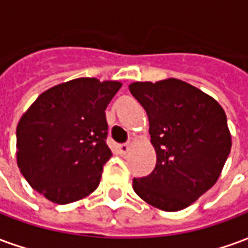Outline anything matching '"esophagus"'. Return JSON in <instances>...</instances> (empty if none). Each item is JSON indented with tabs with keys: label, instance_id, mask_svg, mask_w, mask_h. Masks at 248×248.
<instances>
[{
	"label": "esophagus",
	"instance_id": "34e87169",
	"mask_svg": "<svg viewBox=\"0 0 248 248\" xmlns=\"http://www.w3.org/2000/svg\"><path fill=\"white\" fill-rule=\"evenodd\" d=\"M118 150H119V153L122 154V155H124V154H127V153L130 151V146L126 145V143H124V145H119Z\"/></svg>",
	"mask_w": 248,
	"mask_h": 248
}]
</instances>
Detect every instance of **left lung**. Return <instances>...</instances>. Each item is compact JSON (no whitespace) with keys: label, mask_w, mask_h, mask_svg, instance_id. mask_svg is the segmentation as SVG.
<instances>
[{"label":"left lung","mask_w":248,"mask_h":248,"mask_svg":"<svg viewBox=\"0 0 248 248\" xmlns=\"http://www.w3.org/2000/svg\"><path fill=\"white\" fill-rule=\"evenodd\" d=\"M130 93L149 117L156 165L133 179L135 194L163 211L188 207L217 183L231 150L223 108L185 81L133 82Z\"/></svg>","instance_id":"left-lung-1"}]
</instances>
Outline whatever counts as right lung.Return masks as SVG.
<instances>
[{
    "instance_id": "1",
    "label": "right lung",
    "mask_w": 248,
    "mask_h": 248,
    "mask_svg": "<svg viewBox=\"0 0 248 248\" xmlns=\"http://www.w3.org/2000/svg\"><path fill=\"white\" fill-rule=\"evenodd\" d=\"M122 83L76 78L38 95L17 124V165L57 204L90 195L111 158L105 110Z\"/></svg>"
}]
</instances>
